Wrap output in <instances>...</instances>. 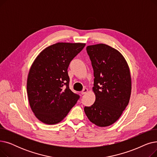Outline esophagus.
I'll use <instances>...</instances> for the list:
<instances>
[{
	"mask_svg": "<svg viewBox=\"0 0 157 157\" xmlns=\"http://www.w3.org/2000/svg\"><path fill=\"white\" fill-rule=\"evenodd\" d=\"M87 92H88V89H87V88H84V89L81 92V94L82 95H84V94H85L86 93H87Z\"/></svg>",
	"mask_w": 157,
	"mask_h": 157,
	"instance_id": "esophagus-1",
	"label": "esophagus"
}]
</instances>
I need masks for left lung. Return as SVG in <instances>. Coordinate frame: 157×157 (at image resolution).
<instances>
[{"mask_svg": "<svg viewBox=\"0 0 157 157\" xmlns=\"http://www.w3.org/2000/svg\"><path fill=\"white\" fill-rule=\"evenodd\" d=\"M94 69L95 101L84 110L89 120L98 127L116 122L127 106L131 94V76L123 55L104 44L88 46Z\"/></svg>", "mask_w": 157, "mask_h": 157, "instance_id": "left-lung-1", "label": "left lung"}]
</instances>
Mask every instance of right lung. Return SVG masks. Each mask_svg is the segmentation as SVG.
<instances>
[{"mask_svg":"<svg viewBox=\"0 0 157 157\" xmlns=\"http://www.w3.org/2000/svg\"><path fill=\"white\" fill-rule=\"evenodd\" d=\"M85 43H58L41 52L29 72L27 90L30 108L44 123L60 122L79 98L69 88L67 69Z\"/></svg>","mask_w":157,"mask_h":157,"instance_id":"1","label":"right lung"}]
</instances>
